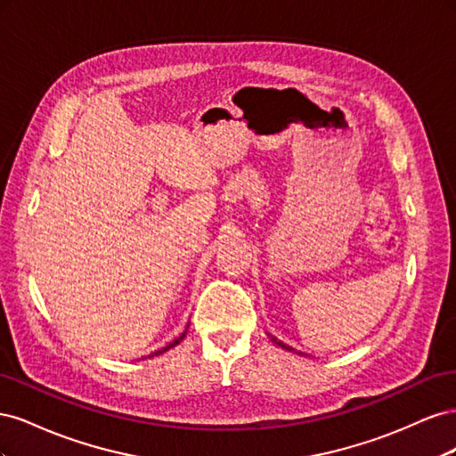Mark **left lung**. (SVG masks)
I'll list each match as a JSON object with an SVG mask.
<instances>
[{
	"mask_svg": "<svg viewBox=\"0 0 456 456\" xmlns=\"http://www.w3.org/2000/svg\"><path fill=\"white\" fill-rule=\"evenodd\" d=\"M280 344H281V342H280ZM281 346H283V344H281ZM283 348H287V346H283Z\"/></svg>",
	"mask_w": 456,
	"mask_h": 456,
	"instance_id": "1",
	"label": "left lung"
}]
</instances>
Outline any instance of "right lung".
I'll return each instance as SVG.
<instances>
[{
	"label": "right lung",
	"instance_id": "obj_1",
	"mask_svg": "<svg viewBox=\"0 0 456 456\" xmlns=\"http://www.w3.org/2000/svg\"><path fill=\"white\" fill-rule=\"evenodd\" d=\"M184 337H186V335H183V337H178V338H176V340H175V342H171V344H169V346H167V348H163V350H159V352H156V354H154V355H159V354H163V352H165V350H169V348H173V346H176V344H178V342H181V340H183V338H184Z\"/></svg>",
	"mask_w": 456,
	"mask_h": 456
}]
</instances>
